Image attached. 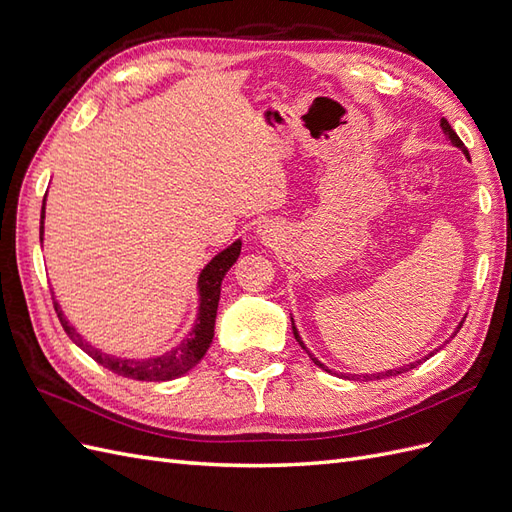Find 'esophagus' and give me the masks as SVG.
I'll return each instance as SVG.
<instances>
[{
	"mask_svg": "<svg viewBox=\"0 0 512 512\" xmlns=\"http://www.w3.org/2000/svg\"><path fill=\"white\" fill-rule=\"evenodd\" d=\"M258 237L265 241V243H271L273 241V237H277L275 235V230H273V226H269V224H262V226H258Z\"/></svg>",
	"mask_w": 512,
	"mask_h": 512,
	"instance_id": "esophagus-1",
	"label": "esophagus"
}]
</instances>
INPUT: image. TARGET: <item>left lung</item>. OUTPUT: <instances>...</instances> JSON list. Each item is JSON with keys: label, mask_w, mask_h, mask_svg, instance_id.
Here are the masks:
<instances>
[{"label": "left lung", "mask_w": 512, "mask_h": 512, "mask_svg": "<svg viewBox=\"0 0 512 512\" xmlns=\"http://www.w3.org/2000/svg\"><path fill=\"white\" fill-rule=\"evenodd\" d=\"M440 128H442V132H444V134L448 136V141H451V145H453V147H457V149H461V151H463V156H466V158L470 160V153H468L466 145H463V143H461V138L457 136V132H455V130L451 128V123H448V121H446L444 117L440 119ZM290 322H292V333H294V339H297V342L301 344V348H303V350H307V348H305V344H303V339H301V335H299V331H297V327H294V320H292V316H290ZM461 324H463V320L459 322V327H457V331L461 329ZM457 331H455V333H457ZM455 333H453V335H455ZM307 354H309V359H312V361H314V363H316V365H318L320 369H324V371H327V374H333V371H331V369H329L327 365H322V363H320V361L316 359V356H314L312 352H309V350H307ZM429 356H433V352H429V354L425 356V359H429ZM425 359H423V361H425ZM423 361H416V363L404 365V367H399V369H389V371H380V374H369V376H367V374H365V376H346V374H337V376H339V378H348V380H380V378H391V376H397V374H404V371H410V369H414L416 365H421Z\"/></svg>", "instance_id": "obj_1"}]
</instances>
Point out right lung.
Wrapping results in <instances>:
<instances>
[{"label":"right lung","mask_w":512,"mask_h":512,"mask_svg":"<svg viewBox=\"0 0 512 512\" xmlns=\"http://www.w3.org/2000/svg\"><path fill=\"white\" fill-rule=\"evenodd\" d=\"M44 205H46V196L42 200V213H40V243L44 235ZM241 254V239H237L232 245H228L226 250H222L218 256H213L207 267L200 271L198 275V316L192 331L185 335L181 344H177L173 350H168L160 356H151V359H121V356L106 354L98 350L96 346H91L87 339H83L81 333H76V329L66 320L64 312H61L59 303H55V312L59 316L61 327L68 333L72 342L79 346L83 352H87L91 359L100 363L102 367L111 369L113 374H119L123 378H132V380H145V382H164V380H175L188 371L203 359L205 352L209 350L213 342V329H215V316H218V303H220V290H222V280L228 273V269L235 265L237 258Z\"/></svg>","instance_id":"add662e5"}]
</instances>
